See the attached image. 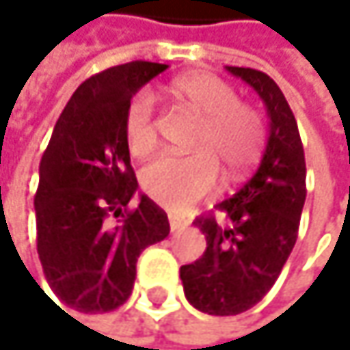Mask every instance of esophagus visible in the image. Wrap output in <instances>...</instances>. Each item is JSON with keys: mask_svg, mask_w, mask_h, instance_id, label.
Here are the masks:
<instances>
[{"mask_svg": "<svg viewBox=\"0 0 350 350\" xmlns=\"http://www.w3.org/2000/svg\"><path fill=\"white\" fill-rule=\"evenodd\" d=\"M185 226H187L185 221H180V219H176V217H172V215H170V230H172V232H180Z\"/></svg>", "mask_w": 350, "mask_h": 350, "instance_id": "esophagus-1", "label": "esophagus"}]
</instances>
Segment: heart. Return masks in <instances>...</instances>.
Listing matches in <instances>:
<instances>
[{
    "label": "heart",
    "instance_id": "1",
    "mask_svg": "<svg viewBox=\"0 0 350 350\" xmlns=\"http://www.w3.org/2000/svg\"><path fill=\"white\" fill-rule=\"evenodd\" d=\"M167 94L201 116L191 155H163L141 172L143 191L161 207L183 213L215 191L219 170L230 180L242 178L260 159L267 129L258 110L242 104L238 92L211 73L172 79ZM124 139L137 157L157 145L155 110L149 94H135L124 110Z\"/></svg>",
    "mask_w": 350,
    "mask_h": 350
}]
</instances>
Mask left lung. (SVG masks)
Masks as SVG:
<instances>
[{
	"mask_svg": "<svg viewBox=\"0 0 350 350\" xmlns=\"http://www.w3.org/2000/svg\"><path fill=\"white\" fill-rule=\"evenodd\" d=\"M262 98L269 114V141L254 176L215 209L197 217L207 250L180 267L185 295L211 316H236L254 308L279 279L299 230L306 203V157L295 116L279 85L262 71L226 67Z\"/></svg>",
	"mask_w": 350,
	"mask_h": 350,
	"instance_id": "left-lung-1",
	"label": "left lung"
}]
</instances>
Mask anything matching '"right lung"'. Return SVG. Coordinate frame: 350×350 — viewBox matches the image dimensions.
<instances>
[{
	"mask_svg": "<svg viewBox=\"0 0 350 350\" xmlns=\"http://www.w3.org/2000/svg\"><path fill=\"white\" fill-rule=\"evenodd\" d=\"M167 65L133 61L85 79L63 108L40 159L36 250L51 291L81 314L122 306L137 258L167 238L163 209L141 195L124 139L129 100ZM65 312V310H63Z\"/></svg>",
	"mask_w": 350,
	"mask_h": 350,
	"instance_id": "add662e5",
	"label": "right lung"
}]
</instances>
